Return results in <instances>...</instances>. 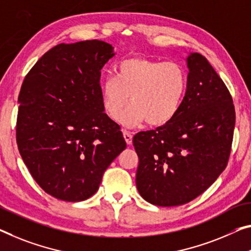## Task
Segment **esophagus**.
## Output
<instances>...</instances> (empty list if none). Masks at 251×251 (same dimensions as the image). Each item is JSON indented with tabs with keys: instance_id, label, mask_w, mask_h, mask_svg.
<instances>
[{
	"instance_id": "obj_1",
	"label": "esophagus",
	"mask_w": 251,
	"mask_h": 251,
	"mask_svg": "<svg viewBox=\"0 0 251 251\" xmlns=\"http://www.w3.org/2000/svg\"><path fill=\"white\" fill-rule=\"evenodd\" d=\"M122 133H123V137H125L126 145L132 144V134H131V132H129V131L126 130H122Z\"/></svg>"
}]
</instances>
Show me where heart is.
Segmentation results:
<instances>
[{"label":"heart","instance_id":"obj_1","mask_svg":"<svg viewBox=\"0 0 251 251\" xmlns=\"http://www.w3.org/2000/svg\"><path fill=\"white\" fill-rule=\"evenodd\" d=\"M115 77L102 82L101 96L105 113L117 120L129 102L120 121L134 126L146 120L159 126L175 118L187 90V74L175 61H160L133 56L123 59L114 69Z\"/></svg>","mask_w":251,"mask_h":251}]
</instances>
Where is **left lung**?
<instances>
[{"mask_svg": "<svg viewBox=\"0 0 251 251\" xmlns=\"http://www.w3.org/2000/svg\"><path fill=\"white\" fill-rule=\"evenodd\" d=\"M187 90L178 113L133 137L136 184L146 201L176 206L201 195L225 171L236 112L232 96L205 57H187Z\"/></svg>", "mask_w": 251, "mask_h": 251, "instance_id": "obj_1", "label": "left lung"}]
</instances>
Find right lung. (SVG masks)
Masks as SVG:
<instances>
[{"label":"right lung","mask_w":251,"mask_h":251,"mask_svg":"<svg viewBox=\"0 0 251 251\" xmlns=\"http://www.w3.org/2000/svg\"><path fill=\"white\" fill-rule=\"evenodd\" d=\"M113 56L112 46L101 40L60 44L23 80L18 148L33 179L53 198H91L126 147L120 126L102 104L101 69Z\"/></svg>","instance_id":"obj_1"}]
</instances>
